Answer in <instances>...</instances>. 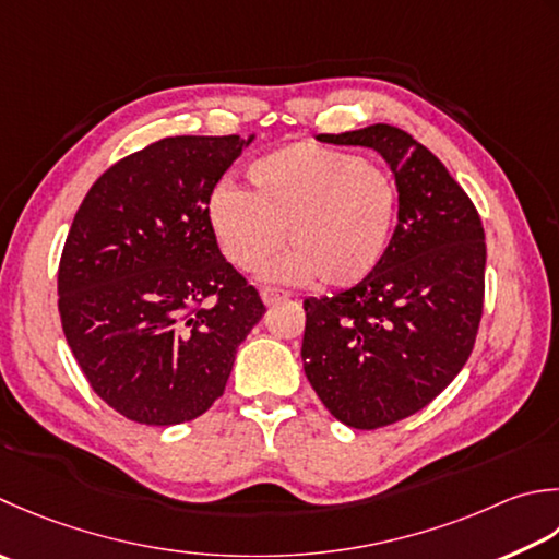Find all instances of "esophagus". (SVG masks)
<instances>
[{"label":"esophagus","mask_w":559,"mask_h":559,"mask_svg":"<svg viewBox=\"0 0 559 559\" xmlns=\"http://www.w3.org/2000/svg\"><path fill=\"white\" fill-rule=\"evenodd\" d=\"M286 298H290V293H286V290H278V288H261V300H264V305H273V302H278V300H286Z\"/></svg>","instance_id":"obj_1"}]
</instances>
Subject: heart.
Masks as SVG:
<instances>
[{
    "mask_svg": "<svg viewBox=\"0 0 559 559\" xmlns=\"http://www.w3.org/2000/svg\"><path fill=\"white\" fill-rule=\"evenodd\" d=\"M249 191L215 186L207 225L225 259L257 271L286 242L269 269L276 281L320 278L326 288L356 286L385 257L397 189L380 164L312 140L264 152L247 167Z\"/></svg>",
    "mask_w": 559,
    "mask_h": 559,
    "instance_id": "heart-1",
    "label": "heart"
}]
</instances>
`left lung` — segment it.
Listing matches in <instances>:
<instances>
[{
  "instance_id": "8db88e82",
  "label": "left lung",
  "mask_w": 559,
  "mask_h": 559,
  "mask_svg": "<svg viewBox=\"0 0 559 559\" xmlns=\"http://www.w3.org/2000/svg\"><path fill=\"white\" fill-rule=\"evenodd\" d=\"M317 140L376 150L397 183V227L378 269L302 302L305 376L338 421L370 431L424 409L473 354L485 229L441 159L404 130L376 123Z\"/></svg>"
}]
</instances>
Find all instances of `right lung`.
Here are the masks:
<instances>
[{
	"label": "right lung",
	"mask_w": 559,
	"mask_h": 559,
	"mask_svg": "<svg viewBox=\"0 0 559 559\" xmlns=\"http://www.w3.org/2000/svg\"><path fill=\"white\" fill-rule=\"evenodd\" d=\"M239 135H177L106 169L76 211L58 271L62 332L108 407L147 426L201 417L266 312L221 254L207 199Z\"/></svg>",
	"instance_id": "right-lung-1"
}]
</instances>
